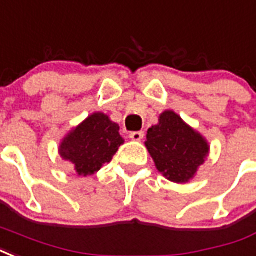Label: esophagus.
I'll return each mask as SVG.
<instances>
[{
	"label": "esophagus",
	"mask_w": 256,
	"mask_h": 256,
	"mask_svg": "<svg viewBox=\"0 0 256 256\" xmlns=\"http://www.w3.org/2000/svg\"><path fill=\"white\" fill-rule=\"evenodd\" d=\"M130 138L133 141H141L144 138V132H132L130 133Z\"/></svg>",
	"instance_id": "1"
}]
</instances>
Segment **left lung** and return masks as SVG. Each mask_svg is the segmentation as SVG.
<instances>
[{
  "label": "left lung",
  "mask_w": 256,
  "mask_h": 256,
  "mask_svg": "<svg viewBox=\"0 0 256 256\" xmlns=\"http://www.w3.org/2000/svg\"><path fill=\"white\" fill-rule=\"evenodd\" d=\"M145 146L168 180L187 183L209 154V144L176 112L166 110L148 130Z\"/></svg>",
  "instance_id": "obj_1"
}]
</instances>
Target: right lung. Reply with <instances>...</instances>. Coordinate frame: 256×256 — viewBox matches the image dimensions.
<instances>
[{
	"label": "right lung",
	"mask_w": 256,
	"mask_h": 256,
	"mask_svg": "<svg viewBox=\"0 0 256 256\" xmlns=\"http://www.w3.org/2000/svg\"><path fill=\"white\" fill-rule=\"evenodd\" d=\"M123 142L118 123L106 114L94 112L62 140L60 154L74 166L77 175L90 176L111 162Z\"/></svg>",
	"instance_id": "add662e5"
}]
</instances>
